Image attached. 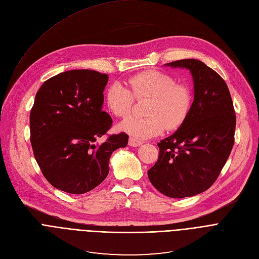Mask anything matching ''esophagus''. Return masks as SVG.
I'll list each match as a JSON object with an SVG mask.
<instances>
[{
    "label": "esophagus",
    "instance_id": "34e87169",
    "mask_svg": "<svg viewBox=\"0 0 259 259\" xmlns=\"http://www.w3.org/2000/svg\"><path fill=\"white\" fill-rule=\"evenodd\" d=\"M128 144H129V146H131V147H139V146H141V145L143 144V142L137 141V140L133 139V137H130Z\"/></svg>",
    "mask_w": 259,
    "mask_h": 259
}]
</instances>
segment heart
<instances>
[{"mask_svg": "<svg viewBox=\"0 0 259 259\" xmlns=\"http://www.w3.org/2000/svg\"><path fill=\"white\" fill-rule=\"evenodd\" d=\"M128 88L111 84L105 100L109 111L116 116L127 115L136 100H148L144 117L128 116L118 125L119 130L136 137L149 139L163 132L176 130L183 125L193 106L192 90L177 84L174 77L159 71H145L130 77Z\"/></svg>", "mask_w": 259, "mask_h": 259, "instance_id": "heart-1", "label": "heart"}]
</instances>
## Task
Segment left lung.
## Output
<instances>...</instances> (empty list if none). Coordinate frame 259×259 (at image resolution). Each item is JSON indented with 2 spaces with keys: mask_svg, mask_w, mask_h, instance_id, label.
Returning a JSON list of instances; mask_svg holds the SVG:
<instances>
[{
  "mask_svg": "<svg viewBox=\"0 0 259 259\" xmlns=\"http://www.w3.org/2000/svg\"><path fill=\"white\" fill-rule=\"evenodd\" d=\"M165 65L189 70L194 102L183 125L157 144L158 160L148 177L161 194L181 199L207 191L215 182L234 144L236 118L228 86L212 68L198 59Z\"/></svg>",
  "mask_w": 259,
  "mask_h": 259,
  "instance_id": "obj_1",
  "label": "left lung"
}]
</instances>
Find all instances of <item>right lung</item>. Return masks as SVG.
Wrapping results in <instances>:
<instances>
[{
	"instance_id": "obj_1",
	"label": "right lung",
	"mask_w": 259,
	"mask_h": 259,
	"mask_svg": "<svg viewBox=\"0 0 259 259\" xmlns=\"http://www.w3.org/2000/svg\"><path fill=\"white\" fill-rule=\"evenodd\" d=\"M108 75L73 70L50 78L37 92L30 112V141L45 178L68 194H85L109 173L112 152L128 144L124 132L101 145L112 125L102 110Z\"/></svg>"
}]
</instances>
